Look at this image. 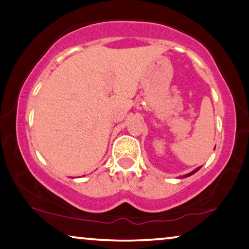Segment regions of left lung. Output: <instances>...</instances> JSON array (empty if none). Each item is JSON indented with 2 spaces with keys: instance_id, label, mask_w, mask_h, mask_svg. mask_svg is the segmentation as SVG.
I'll use <instances>...</instances> for the list:
<instances>
[{
  "instance_id": "left-lung-1",
  "label": "left lung",
  "mask_w": 249,
  "mask_h": 249,
  "mask_svg": "<svg viewBox=\"0 0 249 249\" xmlns=\"http://www.w3.org/2000/svg\"><path fill=\"white\" fill-rule=\"evenodd\" d=\"M199 168H200V167H198V168H196V170H195V171H192L191 173H189V174H187V175H184V178H187V177H190V175H192V174H194V173H196V172H197L198 170H199Z\"/></svg>"
}]
</instances>
